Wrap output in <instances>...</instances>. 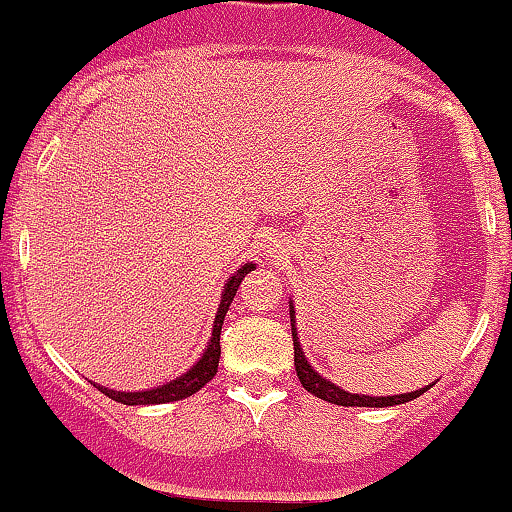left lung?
<instances>
[{
    "instance_id": "left-lung-1",
    "label": "left lung",
    "mask_w": 512,
    "mask_h": 512,
    "mask_svg": "<svg viewBox=\"0 0 512 512\" xmlns=\"http://www.w3.org/2000/svg\"><path fill=\"white\" fill-rule=\"evenodd\" d=\"M291 333H293V363H296V373L301 386L306 388L308 393H313L316 398L328 403H336V406H358V408H386V406H401V403L413 401V398L423 396L428 388L423 391H413V393H401V396H358V393H348L341 391L338 386H333L331 381L318 376L316 371L311 368V363L306 361L301 351V343H298V333H296V321H293V306H291Z\"/></svg>"
}]
</instances>
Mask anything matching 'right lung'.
<instances>
[{
  "instance_id": "add662e5",
  "label": "right lung",
  "mask_w": 512,
  "mask_h": 512,
  "mask_svg": "<svg viewBox=\"0 0 512 512\" xmlns=\"http://www.w3.org/2000/svg\"><path fill=\"white\" fill-rule=\"evenodd\" d=\"M254 263H244L234 276L229 278V283L224 286V293H221V303H219V311H216V321H214V331H211V341L206 346L204 356L201 361L196 363L194 368L184 373L181 378L176 381L166 383V386L154 388V391H141V393H121V391H109V388H99L104 396H109L111 401L116 403H124V406H151V403H171V401H181V398H189L194 396L196 391L206 386L211 378L216 376V368H219V356H221V326H224V318L226 311H229L231 301H234L236 291H239L241 281L249 271H254Z\"/></svg>"
}]
</instances>
